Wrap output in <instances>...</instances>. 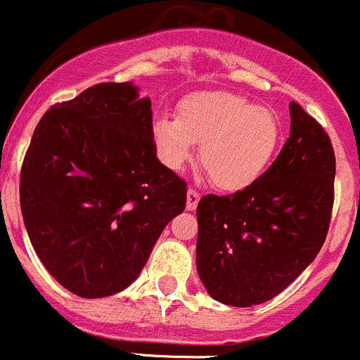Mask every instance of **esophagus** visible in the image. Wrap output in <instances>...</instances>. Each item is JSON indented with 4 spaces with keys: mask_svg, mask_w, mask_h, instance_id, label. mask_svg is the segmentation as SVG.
Listing matches in <instances>:
<instances>
[{
    "mask_svg": "<svg viewBox=\"0 0 360 360\" xmlns=\"http://www.w3.org/2000/svg\"><path fill=\"white\" fill-rule=\"evenodd\" d=\"M200 193L196 189L187 191V210H194L198 207V202H200Z\"/></svg>",
    "mask_w": 360,
    "mask_h": 360,
    "instance_id": "obj_1",
    "label": "esophagus"
}]
</instances>
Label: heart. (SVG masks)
I'll use <instances>...</instances> for the list:
<instances>
[{"instance_id":"b5f03b06","label":"heart","mask_w":360,"mask_h":360,"mask_svg":"<svg viewBox=\"0 0 360 360\" xmlns=\"http://www.w3.org/2000/svg\"><path fill=\"white\" fill-rule=\"evenodd\" d=\"M176 120L157 117L153 137L162 162L180 171L200 146V164L221 191L237 193L266 173L282 127L275 112L226 91L193 92L178 103Z\"/></svg>"}]
</instances>
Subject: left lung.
<instances>
[{
	"instance_id": "8db88e82",
	"label": "left lung",
	"mask_w": 360,
	"mask_h": 360,
	"mask_svg": "<svg viewBox=\"0 0 360 360\" xmlns=\"http://www.w3.org/2000/svg\"><path fill=\"white\" fill-rule=\"evenodd\" d=\"M289 110L291 134L266 173L246 189L198 203V275L225 305L275 298L316 259L330 226V137L298 103Z\"/></svg>"
}]
</instances>
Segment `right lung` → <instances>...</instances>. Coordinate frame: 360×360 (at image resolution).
Listing matches in <instances>:
<instances>
[{"instance_id":"right-lung-1","label":"right lung","mask_w":360,"mask_h":360,"mask_svg":"<svg viewBox=\"0 0 360 360\" xmlns=\"http://www.w3.org/2000/svg\"><path fill=\"white\" fill-rule=\"evenodd\" d=\"M21 212L49 275L72 295L103 298L143 271L187 184L157 158L150 98L107 82L53 105L21 169Z\"/></svg>"}]
</instances>
